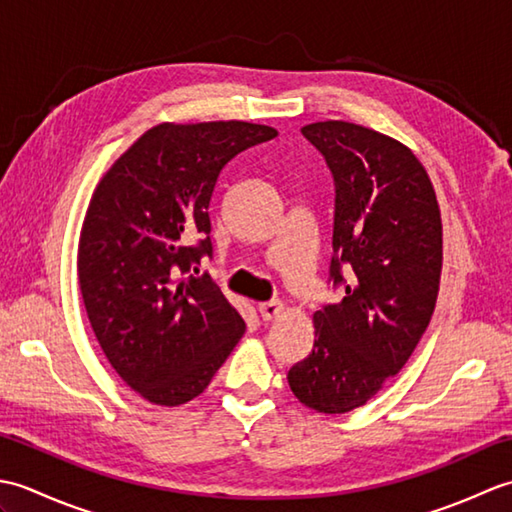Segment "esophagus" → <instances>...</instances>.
Instances as JSON below:
<instances>
[{"label": "esophagus", "mask_w": 512, "mask_h": 512, "mask_svg": "<svg viewBox=\"0 0 512 512\" xmlns=\"http://www.w3.org/2000/svg\"><path fill=\"white\" fill-rule=\"evenodd\" d=\"M257 310H259V314H262V319H264V321H270V319H277L279 314L284 312V303L277 301V299H273V301H264V303H259Z\"/></svg>", "instance_id": "esophagus-1"}]
</instances>
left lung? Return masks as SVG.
<instances>
[{
  "instance_id": "obj_1",
  "label": "left lung",
  "mask_w": 512,
  "mask_h": 512,
  "mask_svg": "<svg viewBox=\"0 0 512 512\" xmlns=\"http://www.w3.org/2000/svg\"><path fill=\"white\" fill-rule=\"evenodd\" d=\"M334 180L332 288L314 312V347L288 372L303 405L345 413L365 405L416 350L436 308L442 222L436 191L411 151L354 123L301 129Z\"/></svg>"
}]
</instances>
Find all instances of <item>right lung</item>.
Masks as SVG:
<instances>
[{"label": "right lung", "mask_w": 512, "mask_h": 512, "mask_svg": "<svg viewBox=\"0 0 512 512\" xmlns=\"http://www.w3.org/2000/svg\"><path fill=\"white\" fill-rule=\"evenodd\" d=\"M242 121L162 123L140 136L96 187L79 242L92 330L125 383L154 405L200 396L244 334L213 277L209 204L226 162L273 140Z\"/></svg>", "instance_id": "add662e5"}]
</instances>
